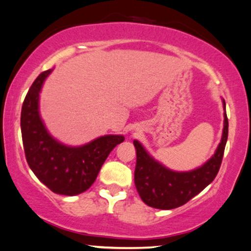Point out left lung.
Instances as JSON below:
<instances>
[{"label":"left lung","instance_id":"1","mask_svg":"<svg viewBox=\"0 0 251 251\" xmlns=\"http://www.w3.org/2000/svg\"><path fill=\"white\" fill-rule=\"evenodd\" d=\"M224 107L223 135L214 156L201 167L190 172H174L154 160L139 141L134 140L136 166L134 182L141 199L157 209H174L188 202L210 184L220 171L228 135V121Z\"/></svg>","mask_w":251,"mask_h":251}]
</instances>
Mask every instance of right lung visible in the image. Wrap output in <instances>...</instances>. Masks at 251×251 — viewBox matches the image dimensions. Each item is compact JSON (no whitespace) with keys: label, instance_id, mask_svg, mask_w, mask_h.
Wrapping results in <instances>:
<instances>
[{"label":"right lung","instance_id":"1","mask_svg":"<svg viewBox=\"0 0 251 251\" xmlns=\"http://www.w3.org/2000/svg\"><path fill=\"white\" fill-rule=\"evenodd\" d=\"M52 69L31 84L21 109V135L26 160L36 177L52 192L76 196L93 184L109 153L125 140L104 135L80 147L60 143L48 132L40 116V92Z\"/></svg>","mask_w":251,"mask_h":251}]
</instances>
